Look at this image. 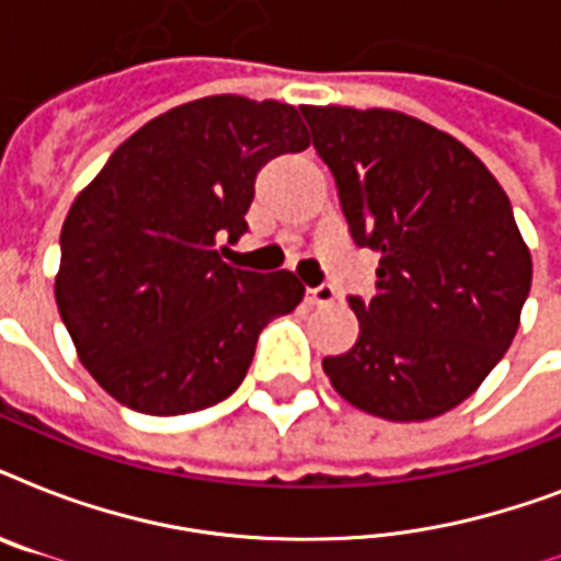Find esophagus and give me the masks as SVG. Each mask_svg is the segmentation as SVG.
Returning <instances> with one entry per match:
<instances>
[{"label": "esophagus", "instance_id": "esophagus-1", "mask_svg": "<svg viewBox=\"0 0 561 561\" xmlns=\"http://www.w3.org/2000/svg\"><path fill=\"white\" fill-rule=\"evenodd\" d=\"M334 299H337V290L332 285H317V288L306 290L308 306H332Z\"/></svg>", "mask_w": 561, "mask_h": 561}]
</instances>
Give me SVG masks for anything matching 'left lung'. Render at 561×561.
<instances>
[{
  "mask_svg": "<svg viewBox=\"0 0 561 561\" xmlns=\"http://www.w3.org/2000/svg\"><path fill=\"white\" fill-rule=\"evenodd\" d=\"M358 247L378 253L360 334L323 358L343 399L390 422L443 416L510 350L533 259L510 197L454 136L399 110L302 107Z\"/></svg>",
  "mask_w": 561,
  "mask_h": 561,
  "instance_id": "1",
  "label": "left lung"
}]
</instances>
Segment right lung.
I'll list each match as a JSON object with an SVG mask.
<instances>
[{
    "label": "right lung",
    "mask_w": 561,
    "mask_h": 561,
    "mask_svg": "<svg viewBox=\"0 0 561 561\" xmlns=\"http://www.w3.org/2000/svg\"><path fill=\"white\" fill-rule=\"evenodd\" d=\"M311 139L297 107L209 95L151 118L75 197L55 299L101 390L148 416L211 408L238 390L273 317L306 288L290 271L220 259L247 232L255 174Z\"/></svg>",
    "instance_id": "add662e5"
}]
</instances>
